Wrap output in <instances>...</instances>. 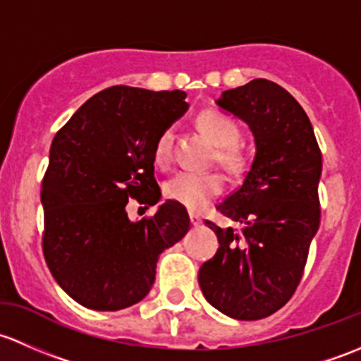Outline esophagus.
I'll return each mask as SVG.
<instances>
[{"label": "esophagus", "mask_w": 361, "mask_h": 361, "mask_svg": "<svg viewBox=\"0 0 361 361\" xmlns=\"http://www.w3.org/2000/svg\"><path fill=\"white\" fill-rule=\"evenodd\" d=\"M189 219H191V224L192 226H200V224H202V217H200V215L189 214Z\"/></svg>", "instance_id": "esophagus-1"}]
</instances>
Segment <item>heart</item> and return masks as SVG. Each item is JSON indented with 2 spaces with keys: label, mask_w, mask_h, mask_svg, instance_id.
Masks as SVG:
<instances>
[{
  "label": "heart",
  "mask_w": 361,
  "mask_h": 361,
  "mask_svg": "<svg viewBox=\"0 0 361 361\" xmlns=\"http://www.w3.org/2000/svg\"><path fill=\"white\" fill-rule=\"evenodd\" d=\"M196 125L205 133V137L214 146L219 147L217 161L228 172L240 173L247 165V156L238 146L240 140V126L231 116L219 109H205L196 118ZM154 161L158 166H166L172 159V132L163 130L154 142ZM224 191V179L221 173L207 172H180L166 180L165 195L172 202L200 212L208 207V203L217 198Z\"/></svg>",
  "instance_id": "heart-1"
}]
</instances>
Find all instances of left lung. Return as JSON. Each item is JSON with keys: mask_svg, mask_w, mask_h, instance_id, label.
<instances>
[{"mask_svg": "<svg viewBox=\"0 0 361 361\" xmlns=\"http://www.w3.org/2000/svg\"><path fill=\"white\" fill-rule=\"evenodd\" d=\"M217 106L250 126L255 158L235 192L219 203L238 228L205 224L219 250L200 267L203 295L236 319H261L290 300L319 226L322 151L300 104L269 80L222 92Z\"/></svg>", "mask_w": 361, "mask_h": 361, "instance_id": "left-lung-1", "label": "left lung"}]
</instances>
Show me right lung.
Here are the masks:
<instances>
[{
    "label": "right lung",
    "instance_id": "add662e5",
    "mask_svg": "<svg viewBox=\"0 0 361 361\" xmlns=\"http://www.w3.org/2000/svg\"><path fill=\"white\" fill-rule=\"evenodd\" d=\"M180 90L111 87L88 99L54 137L42 182L43 255L78 304L118 311L147 295L156 262L189 231L188 210L165 202L132 222L128 200L156 205L154 142L188 111Z\"/></svg>",
    "mask_w": 361,
    "mask_h": 361
}]
</instances>
